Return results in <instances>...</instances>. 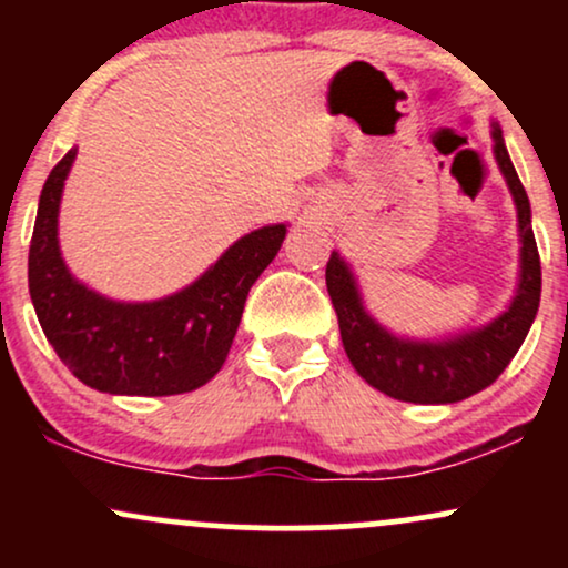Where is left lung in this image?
I'll list each match as a JSON object with an SVG mask.
<instances>
[{
  "label": "left lung",
  "mask_w": 568,
  "mask_h": 568,
  "mask_svg": "<svg viewBox=\"0 0 568 568\" xmlns=\"http://www.w3.org/2000/svg\"><path fill=\"white\" fill-rule=\"evenodd\" d=\"M491 139L494 160L505 175L518 211L520 237L518 285L510 304L494 321L440 338L400 336L371 315L355 272L342 253H331L325 266V285L336 306L338 331L352 368L371 387L395 400L443 406L480 393L510 366L537 317L542 266L531 232V205L507 154L499 122H491Z\"/></svg>",
  "instance_id": "obj_1"
}]
</instances>
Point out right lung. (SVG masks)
Returning a JSON list of instances; mask_svg holds the SVG:
<instances>
[{
    "label": "right lung",
    "mask_w": 568,
    "mask_h": 568,
    "mask_svg": "<svg viewBox=\"0 0 568 568\" xmlns=\"http://www.w3.org/2000/svg\"><path fill=\"white\" fill-rule=\"evenodd\" d=\"M74 160L77 146L50 171L31 234L29 293L44 336L71 374L98 393H192L224 366L247 291L277 256L288 224L234 240L216 264L171 296L116 302L88 288L63 262L58 213Z\"/></svg>",
    "instance_id": "1"
}]
</instances>
